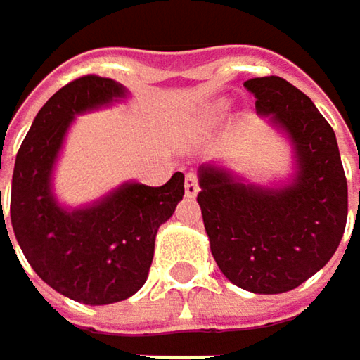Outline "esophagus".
Here are the masks:
<instances>
[{
	"label": "esophagus",
	"instance_id": "1",
	"mask_svg": "<svg viewBox=\"0 0 360 360\" xmlns=\"http://www.w3.org/2000/svg\"><path fill=\"white\" fill-rule=\"evenodd\" d=\"M198 191H200L198 175L189 173V175L185 177V195H187V198H195V195H198Z\"/></svg>",
	"mask_w": 360,
	"mask_h": 360
}]
</instances>
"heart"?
Listing matches in <instances>:
<instances>
[{"mask_svg":"<svg viewBox=\"0 0 360 360\" xmlns=\"http://www.w3.org/2000/svg\"><path fill=\"white\" fill-rule=\"evenodd\" d=\"M221 114H223L221 110H212V112H210V114H208V116L204 118V122H214V120H217V118H219Z\"/></svg>","mask_w":360,"mask_h":360,"instance_id":"1","label":"heart"}]
</instances>
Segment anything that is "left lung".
<instances>
[{
    "label": "left lung",
    "mask_w": 360,
    "mask_h": 360,
    "mask_svg": "<svg viewBox=\"0 0 360 360\" xmlns=\"http://www.w3.org/2000/svg\"><path fill=\"white\" fill-rule=\"evenodd\" d=\"M256 112L294 146L296 173L260 187L217 165L198 171L204 227L223 275L254 294L298 288L338 250L348 217V185L335 133L309 96L281 77L244 83Z\"/></svg>",
    "instance_id": "left-lung-1"
}]
</instances>
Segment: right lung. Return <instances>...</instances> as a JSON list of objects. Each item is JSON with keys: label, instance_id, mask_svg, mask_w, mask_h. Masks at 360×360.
I'll return each instance as SVG.
<instances>
[{"label": "right lung", "instance_id": "1", "mask_svg": "<svg viewBox=\"0 0 360 360\" xmlns=\"http://www.w3.org/2000/svg\"><path fill=\"white\" fill-rule=\"evenodd\" d=\"M122 98L120 83L98 75L64 85L37 112L12 175L10 219L25 258L49 288L94 307L127 300L146 283L158 227L185 193L183 173H175L160 187L122 183L91 206L58 204L51 173L75 116ZM1 231L8 236L4 210Z\"/></svg>", "mask_w": 360, "mask_h": 360}]
</instances>
